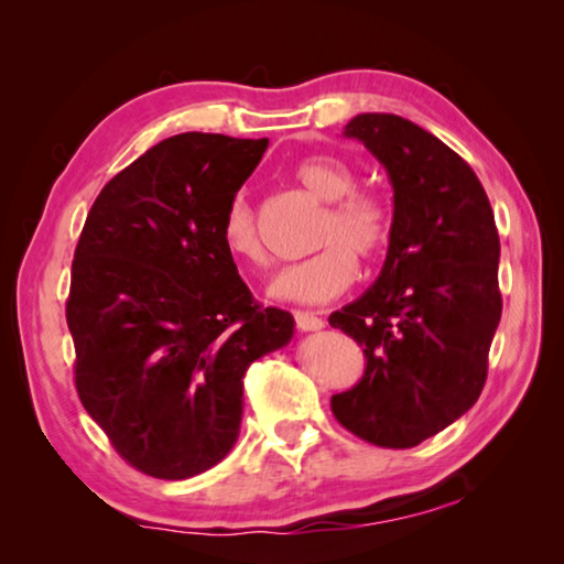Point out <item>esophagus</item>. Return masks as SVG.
I'll return each instance as SVG.
<instances>
[{"mask_svg":"<svg viewBox=\"0 0 564 564\" xmlns=\"http://www.w3.org/2000/svg\"><path fill=\"white\" fill-rule=\"evenodd\" d=\"M293 318H295V326H299V330H305V333L321 330L323 326H326V321L318 318L316 313H308V311H295Z\"/></svg>","mask_w":564,"mask_h":564,"instance_id":"1","label":"esophagus"}]
</instances>
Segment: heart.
Returning <instances> with one entry per match:
<instances>
[{"instance_id": "heart-1", "label": "heart", "mask_w": 564, "mask_h": 564, "mask_svg": "<svg viewBox=\"0 0 564 564\" xmlns=\"http://www.w3.org/2000/svg\"><path fill=\"white\" fill-rule=\"evenodd\" d=\"M293 178L326 202L313 246L318 253L285 269L271 281L269 293L279 301L326 303L356 281L360 259H376L390 238V214L383 198L356 188L358 176L346 161L333 156H311L293 166ZM221 241L234 259L265 265L256 212L246 194H236L221 216Z\"/></svg>"}]
</instances>
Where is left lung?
Masks as SVG:
<instances>
[{
  "label": "left lung",
  "instance_id": "1",
  "mask_svg": "<svg viewBox=\"0 0 564 564\" xmlns=\"http://www.w3.org/2000/svg\"><path fill=\"white\" fill-rule=\"evenodd\" d=\"M343 137L388 171L393 224L376 283L328 318L368 360L330 408L352 435L398 451L445 431L482 393L502 313L500 238L475 171L431 131L358 113Z\"/></svg>",
  "mask_w": 564,
  "mask_h": 564
}]
</instances>
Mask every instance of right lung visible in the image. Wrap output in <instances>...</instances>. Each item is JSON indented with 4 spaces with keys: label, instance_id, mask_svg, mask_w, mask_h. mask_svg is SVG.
Wrapping results in <instances>:
<instances>
[{
    "label": "right lung",
    "instance_id": "add662e5",
    "mask_svg": "<svg viewBox=\"0 0 564 564\" xmlns=\"http://www.w3.org/2000/svg\"><path fill=\"white\" fill-rule=\"evenodd\" d=\"M269 139L188 131L151 147L94 202L66 301L76 393L137 470L186 480L231 453L253 360L293 338L221 241V216Z\"/></svg>",
    "mask_w": 564,
    "mask_h": 564
}]
</instances>
